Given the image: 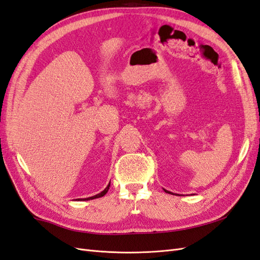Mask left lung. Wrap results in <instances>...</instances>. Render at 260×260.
Masks as SVG:
<instances>
[{
	"instance_id": "left-lung-1",
	"label": "left lung",
	"mask_w": 260,
	"mask_h": 260,
	"mask_svg": "<svg viewBox=\"0 0 260 260\" xmlns=\"http://www.w3.org/2000/svg\"><path fill=\"white\" fill-rule=\"evenodd\" d=\"M165 191H166V192H167V193H170V192H169V191H167V190H165Z\"/></svg>"
}]
</instances>
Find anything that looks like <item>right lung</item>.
I'll return each mask as SVG.
<instances>
[{
	"instance_id": "obj_1",
	"label": "right lung",
	"mask_w": 260,
	"mask_h": 260,
	"mask_svg": "<svg viewBox=\"0 0 260 260\" xmlns=\"http://www.w3.org/2000/svg\"><path fill=\"white\" fill-rule=\"evenodd\" d=\"M110 189V183H109V185L108 187H106L101 193H99V194H96V196H93V197H91V198H86V199H78V201L79 200H83V201H88V200H92V199H96V198H101V197H103V196H105L106 194V192H108V190Z\"/></svg>"
}]
</instances>
